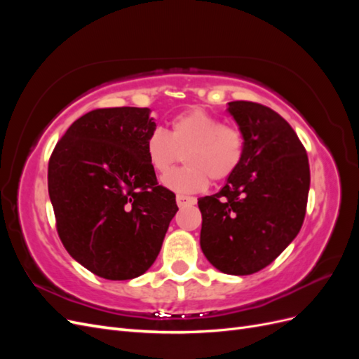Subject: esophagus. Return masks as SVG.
I'll return each instance as SVG.
<instances>
[{
	"instance_id": "esophagus-1",
	"label": "esophagus",
	"mask_w": 359,
	"mask_h": 359,
	"mask_svg": "<svg viewBox=\"0 0 359 359\" xmlns=\"http://www.w3.org/2000/svg\"><path fill=\"white\" fill-rule=\"evenodd\" d=\"M177 203H178V206L194 205V203H196V198L186 196V194H177Z\"/></svg>"
}]
</instances>
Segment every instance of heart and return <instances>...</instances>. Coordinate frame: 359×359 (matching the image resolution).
I'll use <instances>...</instances> for the list:
<instances>
[{"instance_id":"heart-1","label":"heart","mask_w":359,"mask_h":359,"mask_svg":"<svg viewBox=\"0 0 359 359\" xmlns=\"http://www.w3.org/2000/svg\"><path fill=\"white\" fill-rule=\"evenodd\" d=\"M151 168L168 172L182 153L186 168L161 178V184L175 193H198L214 181L227 180L240 168L244 157V136L240 130L224 126L202 109L184 112L172 119L170 133L156 128L145 140Z\"/></svg>"}]
</instances>
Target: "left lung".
Masks as SVG:
<instances>
[{
  "label": "left lung",
  "instance_id": "obj_1",
  "mask_svg": "<svg viewBox=\"0 0 359 359\" xmlns=\"http://www.w3.org/2000/svg\"><path fill=\"white\" fill-rule=\"evenodd\" d=\"M227 104L244 136V157L219 193L198 199L201 248L222 273L248 276L268 266L298 235L310 166L283 116L253 102Z\"/></svg>",
  "mask_w": 359,
  "mask_h": 359
}]
</instances>
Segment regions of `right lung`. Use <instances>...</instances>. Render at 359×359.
Wrapping results in <instances>:
<instances>
[{"mask_svg":"<svg viewBox=\"0 0 359 359\" xmlns=\"http://www.w3.org/2000/svg\"><path fill=\"white\" fill-rule=\"evenodd\" d=\"M148 107L85 114L50 156L49 198L69 255L106 280H132L157 259L178 206L145 153Z\"/></svg>","mask_w":359,"mask_h":359,"instance_id":"obj_1","label":"right lung"}]
</instances>
